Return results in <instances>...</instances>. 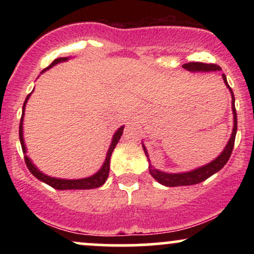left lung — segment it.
<instances>
[{
	"label": "left lung",
	"instance_id": "1",
	"mask_svg": "<svg viewBox=\"0 0 254 254\" xmlns=\"http://www.w3.org/2000/svg\"><path fill=\"white\" fill-rule=\"evenodd\" d=\"M184 69L189 71H217L221 70V68L216 64H206V63H200V62H191L186 63L183 65ZM222 78L224 81V84L227 86V88L229 89L230 95H232V110L233 115H234V127H233V132L232 136H230L228 143H227L226 148H224L222 153L218 155L216 159L212 160L211 162H209L208 165L202 166V167H198L196 170L190 171V172H184V173H166V172H161L156 170L155 167H153V165L150 164L149 155H148V151L145 149L144 144H142L143 147V150L145 153V156H147L148 162H149V173L151 177L159 182L160 184L165 186H170V188H173V186H186V185H194V184H199L204 182V180L208 179L209 177H211L212 174H215L216 172L222 170L223 166L228 162L230 155H232L233 148H234V142H235V135H237L238 130V117H237V110H235V98L234 93H233L232 88L229 87L228 82H227L226 75L222 74Z\"/></svg>",
	"mask_w": 254,
	"mask_h": 254
}]
</instances>
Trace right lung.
Here are the masks:
<instances>
[{"label": "right lung", "instance_id": "right-lung-1", "mask_svg": "<svg viewBox=\"0 0 254 254\" xmlns=\"http://www.w3.org/2000/svg\"><path fill=\"white\" fill-rule=\"evenodd\" d=\"M68 60H69L68 57L56 58V60H55L54 62H52L50 65L48 66V68L44 69L42 72L52 68V66L56 65L57 63L65 62V61H68ZM31 94L32 93H30V94L27 95V98H26V100L24 103V106H22V115H21V119H20V127H19L20 143H21L22 153H24V155H25L24 157H25L26 166H27V168L30 170L31 173L33 174L37 179H39L40 182L48 184V185H50L51 188L56 189V190H89V189H97V188H99V186L104 185L105 182H106L107 177H109L111 155H112V151L116 148V145H117L118 141L121 139V136H122V133H123L124 127H121L115 132V135H113V137H112V142H111V145L109 148V151H107V154H106L105 162L103 164V166H101L100 170H99L95 174H93V176H90L88 178H82V179H60V178H54L50 176H46V174H44L43 172H40L39 170H38L36 166L33 165V162L30 160V157L26 155V145H25V141H24V127H22V124H24L26 103H27V100L30 99Z\"/></svg>", "mask_w": 254, "mask_h": 254}]
</instances>
